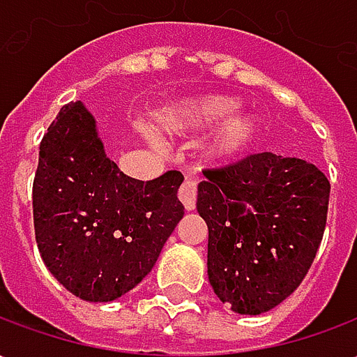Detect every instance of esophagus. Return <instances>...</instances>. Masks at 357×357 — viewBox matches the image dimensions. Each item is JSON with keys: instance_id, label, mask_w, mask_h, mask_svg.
I'll list each match as a JSON object with an SVG mask.
<instances>
[{"instance_id": "1", "label": "esophagus", "mask_w": 357, "mask_h": 357, "mask_svg": "<svg viewBox=\"0 0 357 357\" xmlns=\"http://www.w3.org/2000/svg\"><path fill=\"white\" fill-rule=\"evenodd\" d=\"M197 179L195 178H187L183 183H181V187H179L178 191V197L179 201L183 202V206H185V210H195V206H197Z\"/></svg>"}]
</instances>
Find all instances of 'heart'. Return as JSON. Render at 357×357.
I'll return each instance as SVG.
<instances>
[{"label":"heart","instance_id":"obj_1","mask_svg":"<svg viewBox=\"0 0 357 357\" xmlns=\"http://www.w3.org/2000/svg\"><path fill=\"white\" fill-rule=\"evenodd\" d=\"M239 101L225 95H206L183 101L172 110L166 118L170 130H187V128H204L216 122L218 118L229 114L237 109ZM260 132L258 118L250 112H237L222 122L216 135L208 145L210 155L218 160H235L255 145Z\"/></svg>","mask_w":357,"mask_h":357}]
</instances>
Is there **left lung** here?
Wrapping results in <instances>:
<instances>
[{"label": "left lung", "mask_w": 357, "mask_h": 357, "mask_svg": "<svg viewBox=\"0 0 357 357\" xmlns=\"http://www.w3.org/2000/svg\"><path fill=\"white\" fill-rule=\"evenodd\" d=\"M208 279L233 312L258 315L298 289L321 245L331 183L302 158L256 153L204 170Z\"/></svg>", "instance_id": "obj_1"}]
</instances>
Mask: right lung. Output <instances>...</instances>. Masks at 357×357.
<instances>
[{
	"instance_id": "obj_1",
	"label": "right lung",
	"mask_w": 357,
	"mask_h": 357,
	"mask_svg": "<svg viewBox=\"0 0 357 357\" xmlns=\"http://www.w3.org/2000/svg\"><path fill=\"white\" fill-rule=\"evenodd\" d=\"M181 172L139 181L105 155L80 101L65 105L40 143L32 187L38 250L59 283L88 302L132 291L183 218Z\"/></svg>"
}]
</instances>
